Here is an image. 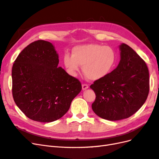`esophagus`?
Listing matches in <instances>:
<instances>
[{
    "mask_svg": "<svg viewBox=\"0 0 159 159\" xmlns=\"http://www.w3.org/2000/svg\"><path fill=\"white\" fill-rule=\"evenodd\" d=\"M88 88H89V85L88 84H82V89L84 90L87 89Z\"/></svg>",
    "mask_w": 159,
    "mask_h": 159,
    "instance_id": "esophagus-1",
    "label": "esophagus"
}]
</instances>
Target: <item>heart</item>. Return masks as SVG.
<instances>
[{
	"label": "heart",
	"mask_w": 159,
	"mask_h": 159,
	"mask_svg": "<svg viewBox=\"0 0 159 159\" xmlns=\"http://www.w3.org/2000/svg\"><path fill=\"white\" fill-rule=\"evenodd\" d=\"M117 55L109 46L97 44L76 46L71 50V56L66 54L64 63L69 73L75 76L83 66L84 74L89 80H98L109 75L115 68Z\"/></svg>",
	"instance_id": "b5f03b06"
}]
</instances>
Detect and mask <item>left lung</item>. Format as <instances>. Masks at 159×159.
<instances>
[{
  "instance_id": "left-lung-1",
  "label": "left lung",
  "mask_w": 159,
  "mask_h": 159,
  "mask_svg": "<svg viewBox=\"0 0 159 159\" xmlns=\"http://www.w3.org/2000/svg\"><path fill=\"white\" fill-rule=\"evenodd\" d=\"M121 60L105 78L90 85L95 93L91 107L101 118L118 121L131 117L145 102L149 92L147 66L131 47L119 46Z\"/></svg>"
}]
</instances>
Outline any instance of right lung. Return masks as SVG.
<instances>
[{
	"label": "right lung",
	"mask_w": 159,
	"mask_h": 159,
	"mask_svg": "<svg viewBox=\"0 0 159 159\" xmlns=\"http://www.w3.org/2000/svg\"><path fill=\"white\" fill-rule=\"evenodd\" d=\"M58 63L54 46L42 40L28 45L14 62V101L34 121L49 123L59 119L81 90L80 80L57 66Z\"/></svg>",
	"instance_id": "obj_1"
}]
</instances>
